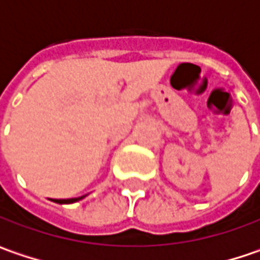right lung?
I'll return each mask as SVG.
<instances>
[{
  "label": "right lung",
  "mask_w": 260,
  "mask_h": 260,
  "mask_svg": "<svg viewBox=\"0 0 260 260\" xmlns=\"http://www.w3.org/2000/svg\"><path fill=\"white\" fill-rule=\"evenodd\" d=\"M85 195L83 197H78V198H68V200H53L54 203H59V204H71V203H77L80 200H83Z\"/></svg>",
  "instance_id": "1"
}]
</instances>
